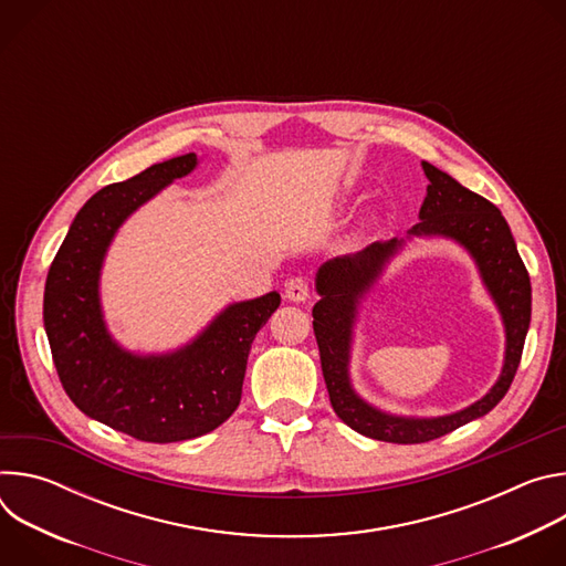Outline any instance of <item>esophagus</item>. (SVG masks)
<instances>
[{"label": "esophagus", "instance_id": "esophagus-1", "mask_svg": "<svg viewBox=\"0 0 566 566\" xmlns=\"http://www.w3.org/2000/svg\"><path fill=\"white\" fill-rule=\"evenodd\" d=\"M284 297L291 300V302H306L308 282L304 277H289L284 282Z\"/></svg>", "mask_w": 566, "mask_h": 566}]
</instances>
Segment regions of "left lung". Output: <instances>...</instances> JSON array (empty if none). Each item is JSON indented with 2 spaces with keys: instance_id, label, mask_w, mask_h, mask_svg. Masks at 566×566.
<instances>
[{
  "instance_id": "1",
  "label": "left lung",
  "mask_w": 566,
  "mask_h": 566,
  "mask_svg": "<svg viewBox=\"0 0 566 566\" xmlns=\"http://www.w3.org/2000/svg\"><path fill=\"white\" fill-rule=\"evenodd\" d=\"M421 168L430 184L419 223L406 237L376 241L356 255L334 258L315 273L319 300L313 306V334L334 412L358 434L387 443H426L489 415L515 378L531 325V280L500 208L428 160H421ZM415 238H448L463 248L505 325V363L494 387L470 407L439 418L387 413L360 397L350 380V354L361 304L390 260Z\"/></svg>"
}]
</instances>
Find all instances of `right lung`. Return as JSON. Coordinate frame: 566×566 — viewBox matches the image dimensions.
<instances>
[{"instance_id": "add662e5", "label": "right lung", "mask_w": 566, "mask_h": 566, "mask_svg": "<svg viewBox=\"0 0 566 566\" xmlns=\"http://www.w3.org/2000/svg\"><path fill=\"white\" fill-rule=\"evenodd\" d=\"M199 160L195 151L175 156L98 190L75 214L44 286V332L75 408L149 443L197 439L237 410L251 345L282 302L277 291L230 302L168 352H132L109 332L101 297L109 247L140 206L195 172Z\"/></svg>"}]
</instances>
